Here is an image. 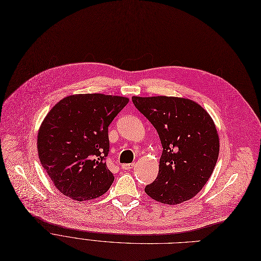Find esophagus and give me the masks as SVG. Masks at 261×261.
I'll return each mask as SVG.
<instances>
[{
    "label": "esophagus",
    "mask_w": 261,
    "mask_h": 261,
    "mask_svg": "<svg viewBox=\"0 0 261 261\" xmlns=\"http://www.w3.org/2000/svg\"><path fill=\"white\" fill-rule=\"evenodd\" d=\"M133 166H134V164H122L121 168L123 170H130V169L133 168Z\"/></svg>",
    "instance_id": "1"
}]
</instances>
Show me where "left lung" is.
I'll list each match as a JSON object with an SVG mask.
<instances>
[{
	"instance_id": "left-lung-1",
	"label": "left lung",
	"mask_w": 261,
	"mask_h": 261,
	"mask_svg": "<svg viewBox=\"0 0 261 261\" xmlns=\"http://www.w3.org/2000/svg\"><path fill=\"white\" fill-rule=\"evenodd\" d=\"M136 109L156 129L163 146L159 174L145 193L163 204L194 198L211 177L220 150L216 125L196 101L173 96H133Z\"/></svg>"
}]
</instances>
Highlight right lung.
<instances>
[{"label": "right lung", "mask_w": 261, "mask_h": 261, "mask_svg": "<svg viewBox=\"0 0 261 261\" xmlns=\"http://www.w3.org/2000/svg\"><path fill=\"white\" fill-rule=\"evenodd\" d=\"M129 98L75 94L55 105L37 136L41 165L60 193L75 201L102 196L114 181L106 164L108 127Z\"/></svg>", "instance_id": "obj_1"}]
</instances>
